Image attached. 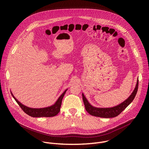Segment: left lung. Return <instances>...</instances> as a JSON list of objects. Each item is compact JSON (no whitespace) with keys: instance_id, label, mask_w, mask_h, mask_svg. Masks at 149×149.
<instances>
[{"instance_id":"1","label":"left lung","mask_w":149,"mask_h":149,"mask_svg":"<svg viewBox=\"0 0 149 149\" xmlns=\"http://www.w3.org/2000/svg\"><path fill=\"white\" fill-rule=\"evenodd\" d=\"M139 80L137 79L136 87L130 95V97L126 99L124 101L121 102L120 104L110 108H97L91 105L88 101L84 94H82V100L86 108V111L91 116L99 117L102 118H113L117 117L134 100L138 90Z\"/></svg>"}]
</instances>
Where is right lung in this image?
I'll list each match as a JSON object with an SVG mask.
<instances>
[{"label": "right lung", "mask_w": 149, "mask_h": 149, "mask_svg": "<svg viewBox=\"0 0 149 149\" xmlns=\"http://www.w3.org/2000/svg\"><path fill=\"white\" fill-rule=\"evenodd\" d=\"M67 91V89L63 92L60 97L58 98V99L56 100L55 103L49 107H45V108H40V109H33L27 107V106L20 103L13 95V94L11 93L12 95L13 96V98L15 100L16 102L18 104V105L20 106V107L22 109V110L28 115L33 117H54L56 115H57L60 111V108L62 104V98L64 96L66 91Z\"/></svg>", "instance_id": "add662e5"}]
</instances>
